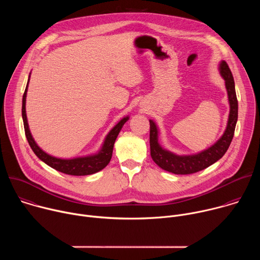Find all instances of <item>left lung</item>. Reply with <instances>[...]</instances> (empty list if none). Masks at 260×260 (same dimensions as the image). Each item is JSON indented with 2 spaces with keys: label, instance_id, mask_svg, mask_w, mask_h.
Instances as JSON below:
<instances>
[{
  "label": "left lung",
  "instance_id": "obj_1",
  "mask_svg": "<svg viewBox=\"0 0 260 260\" xmlns=\"http://www.w3.org/2000/svg\"><path fill=\"white\" fill-rule=\"evenodd\" d=\"M220 75L225 81L230 102V116L226 128L221 138L208 149L192 155H177L161 147L158 142V127L153 120L150 122V153L153 161L162 170L176 175H189L215 164L225 154L234 138L238 121V100L233 74L228 63L222 60L219 64Z\"/></svg>",
  "mask_w": 260,
  "mask_h": 260
}]
</instances>
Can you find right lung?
I'll list each match as a JSON object with an SVG mask.
<instances>
[{
  "instance_id": "right-lung-1",
  "label": "right lung",
  "mask_w": 260,
  "mask_h": 260,
  "mask_svg": "<svg viewBox=\"0 0 260 260\" xmlns=\"http://www.w3.org/2000/svg\"><path fill=\"white\" fill-rule=\"evenodd\" d=\"M30 76V73H29ZM29 76L27 80V84L22 96V120H23V125H24V132H25V137L27 139V142L31 148V150L34 153L38 156L42 161H44L46 165L51 167L52 169L61 172L67 175H72V176H86V175H91L96 172H100L103 170L107 165L110 162L111 157H112V152H113V147L115 140L121 131L123 124L128 120V116L123 117L112 129L109 132V134L106 136L105 141L103 146L101 147V149L99 152L87 155V156H81V157H75V158H70V159H63V158H57L54 156L49 155L45 151H43L41 148L37 145L35 142L29 127L27 123V118H26V112H25V101H26V92H27V86L29 82Z\"/></svg>"
}]
</instances>
